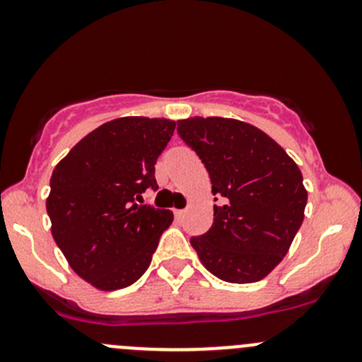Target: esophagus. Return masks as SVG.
<instances>
[{"mask_svg":"<svg viewBox=\"0 0 362 362\" xmlns=\"http://www.w3.org/2000/svg\"><path fill=\"white\" fill-rule=\"evenodd\" d=\"M185 214H187V210H175V217L177 218H184Z\"/></svg>","mask_w":362,"mask_h":362,"instance_id":"1","label":"esophagus"}]
</instances>
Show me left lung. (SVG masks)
<instances>
[{
  "label": "left lung",
  "mask_w": 362,
  "mask_h": 362,
  "mask_svg": "<svg viewBox=\"0 0 362 362\" xmlns=\"http://www.w3.org/2000/svg\"><path fill=\"white\" fill-rule=\"evenodd\" d=\"M178 136L198 154L214 192V224L192 236L204 268L231 284L264 279L289 250L305 218L298 164L255 126L222 117L178 120Z\"/></svg>",
  "instance_id": "8db88e82"
}]
</instances>
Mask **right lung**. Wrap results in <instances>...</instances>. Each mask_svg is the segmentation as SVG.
Returning a JSON list of instances; mask_svg holds the SVG:
<instances>
[{
  "label": "right lung",
  "instance_id": "right-lung-1",
  "mask_svg": "<svg viewBox=\"0 0 362 362\" xmlns=\"http://www.w3.org/2000/svg\"><path fill=\"white\" fill-rule=\"evenodd\" d=\"M177 122L148 117L110 120L54 168L47 214L52 236L78 276L101 291L136 282L173 214L144 203L158 191L156 160Z\"/></svg>",
  "mask_w": 362,
  "mask_h": 362
}]
</instances>
